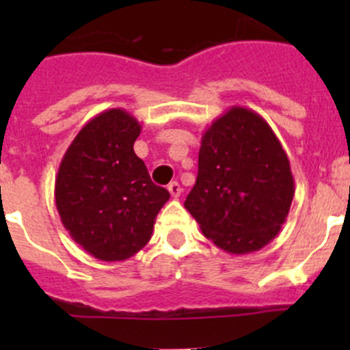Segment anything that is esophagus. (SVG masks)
I'll use <instances>...</instances> for the list:
<instances>
[{"label":"esophagus","instance_id":"34e87169","mask_svg":"<svg viewBox=\"0 0 350 350\" xmlns=\"http://www.w3.org/2000/svg\"><path fill=\"white\" fill-rule=\"evenodd\" d=\"M167 189H169V193H171L172 198H179V196H181V193H183V188L179 186L178 181H172L171 185L167 186Z\"/></svg>","mask_w":350,"mask_h":350}]
</instances>
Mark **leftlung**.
<instances>
[{"instance_id":"left-lung-1","label":"left lung","mask_w":350,"mask_h":350,"mask_svg":"<svg viewBox=\"0 0 350 350\" xmlns=\"http://www.w3.org/2000/svg\"><path fill=\"white\" fill-rule=\"evenodd\" d=\"M293 196L288 155L259 113L232 107L204 130L185 208L215 245L237 256L262 249L280 234Z\"/></svg>"}]
</instances>
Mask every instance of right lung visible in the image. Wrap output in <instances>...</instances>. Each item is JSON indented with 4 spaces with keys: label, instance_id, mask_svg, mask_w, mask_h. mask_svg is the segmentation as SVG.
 Listing matches in <instances>:
<instances>
[{
    "label": "right lung",
    "instance_id": "right-lung-1",
    "mask_svg": "<svg viewBox=\"0 0 350 350\" xmlns=\"http://www.w3.org/2000/svg\"><path fill=\"white\" fill-rule=\"evenodd\" d=\"M139 120L101 111L79 130L55 176V206L72 241L107 262L125 260L150 241L169 191L150 181L133 152Z\"/></svg>",
    "mask_w": 350,
    "mask_h": 350
}]
</instances>
